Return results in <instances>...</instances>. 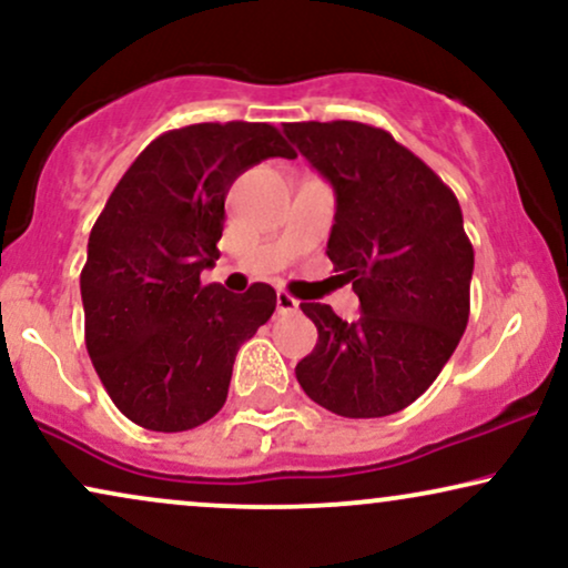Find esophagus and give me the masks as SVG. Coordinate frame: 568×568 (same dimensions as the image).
<instances>
[{
	"label": "esophagus",
	"mask_w": 568,
	"mask_h": 568,
	"mask_svg": "<svg viewBox=\"0 0 568 568\" xmlns=\"http://www.w3.org/2000/svg\"><path fill=\"white\" fill-rule=\"evenodd\" d=\"M298 308V301L291 293L277 291V314H293Z\"/></svg>",
	"instance_id": "obj_1"
}]
</instances>
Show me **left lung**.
Instances as JSON below:
<instances>
[{"instance_id": "1", "label": "left lung", "mask_w": 568, "mask_h": 568, "mask_svg": "<svg viewBox=\"0 0 568 568\" xmlns=\"http://www.w3.org/2000/svg\"><path fill=\"white\" fill-rule=\"evenodd\" d=\"M283 131L333 185L327 256L362 304L356 322L327 304H301L320 337L296 379L337 416L396 414L435 383L469 322L475 248L462 206L383 128L312 120Z\"/></svg>"}]
</instances>
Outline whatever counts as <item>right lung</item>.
Here are the masks:
<instances>
[{
    "label": "right lung",
    "mask_w": 568,
    "mask_h": 568,
    "mask_svg": "<svg viewBox=\"0 0 568 568\" xmlns=\"http://www.w3.org/2000/svg\"><path fill=\"white\" fill-rule=\"evenodd\" d=\"M296 152L270 123L162 133L114 185L81 272L85 348L112 404L139 427L183 433L220 412L235 354L275 312L267 283L201 285L220 260L225 196L241 172Z\"/></svg>",
    "instance_id": "obj_1"
}]
</instances>
